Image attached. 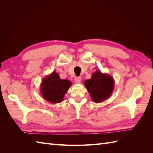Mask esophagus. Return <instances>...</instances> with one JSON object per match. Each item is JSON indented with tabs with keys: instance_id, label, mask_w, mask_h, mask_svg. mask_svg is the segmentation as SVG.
Returning a JSON list of instances; mask_svg holds the SVG:
<instances>
[{
	"instance_id": "34e87169",
	"label": "esophagus",
	"mask_w": 153,
	"mask_h": 153,
	"mask_svg": "<svg viewBox=\"0 0 153 153\" xmlns=\"http://www.w3.org/2000/svg\"><path fill=\"white\" fill-rule=\"evenodd\" d=\"M75 83H76V84H80V83H81V82H82L81 78L80 77H76L75 79Z\"/></svg>"
}]
</instances>
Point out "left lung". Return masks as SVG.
Returning a JSON list of instances; mask_svg holds the SVG:
<instances>
[{"label":"left lung","mask_w":153,"mask_h":153,"mask_svg":"<svg viewBox=\"0 0 153 153\" xmlns=\"http://www.w3.org/2000/svg\"><path fill=\"white\" fill-rule=\"evenodd\" d=\"M87 91L94 103H101L109 98L114 89V79L107 73H103L98 69L91 78L84 82Z\"/></svg>","instance_id":"left-lung-1"}]
</instances>
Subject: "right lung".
Masks as SVG:
<instances>
[{"mask_svg": "<svg viewBox=\"0 0 153 153\" xmlns=\"http://www.w3.org/2000/svg\"><path fill=\"white\" fill-rule=\"evenodd\" d=\"M71 85L70 81L61 79L59 74L54 71L43 79L40 85V92L48 102L59 103L62 101Z\"/></svg>", "mask_w": 153, "mask_h": 153, "instance_id": "right-lung-1", "label": "right lung"}]
</instances>
